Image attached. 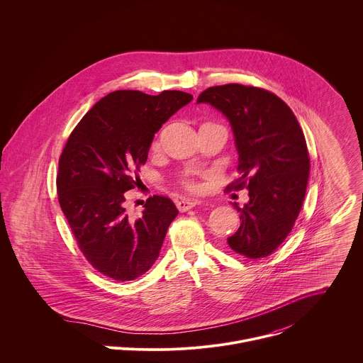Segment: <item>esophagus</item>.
I'll use <instances>...</instances> for the list:
<instances>
[{
	"label": "esophagus",
	"mask_w": 363,
	"mask_h": 363,
	"mask_svg": "<svg viewBox=\"0 0 363 363\" xmlns=\"http://www.w3.org/2000/svg\"><path fill=\"white\" fill-rule=\"evenodd\" d=\"M199 204V201H194V200H186V199H182L176 203V206L179 208V211L182 212H186L189 209H191L193 207H196Z\"/></svg>",
	"instance_id": "34e87169"
}]
</instances>
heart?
Masks as SVG:
<instances>
[{
	"instance_id": "heart-1",
	"label": "heart",
	"mask_w": 363,
	"mask_h": 363,
	"mask_svg": "<svg viewBox=\"0 0 363 363\" xmlns=\"http://www.w3.org/2000/svg\"><path fill=\"white\" fill-rule=\"evenodd\" d=\"M157 148V143H154L152 144V150H156ZM184 187L187 189V190H190V191H193V193H196V191H200V186L197 184V183H194L193 180H186L184 182Z\"/></svg>"
}]
</instances>
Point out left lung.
<instances>
[{"instance_id":"1","label":"left lung","mask_w":363,"mask_h":363,"mask_svg":"<svg viewBox=\"0 0 363 363\" xmlns=\"http://www.w3.org/2000/svg\"><path fill=\"white\" fill-rule=\"evenodd\" d=\"M220 110L233 128L239 179L226 190L249 189L240 226L229 247L247 259L272 255L291 233L303 206L311 157L303 130L281 98L239 84L211 86L197 99Z\"/></svg>"}]
</instances>
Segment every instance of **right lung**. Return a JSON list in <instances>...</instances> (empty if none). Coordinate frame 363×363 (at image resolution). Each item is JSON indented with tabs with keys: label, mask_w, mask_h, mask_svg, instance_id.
<instances>
[{
	"label": "right lung",
	"mask_w": 363,
	"mask_h": 363,
	"mask_svg": "<svg viewBox=\"0 0 363 363\" xmlns=\"http://www.w3.org/2000/svg\"><path fill=\"white\" fill-rule=\"evenodd\" d=\"M191 99L182 91L156 96L111 92L81 118L64 145L57 173L60 207L84 257L111 279L145 274L179 213L163 196L150 197L138 219L128 218L124 203L156 131Z\"/></svg>",
	"instance_id": "add662e5"
}]
</instances>
